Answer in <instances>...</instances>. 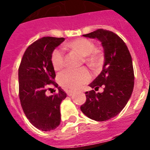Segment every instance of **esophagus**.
Returning <instances> with one entry per match:
<instances>
[{
  "label": "esophagus",
  "mask_w": 150,
  "mask_h": 150,
  "mask_svg": "<svg viewBox=\"0 0 150 150\" xmlns=\"http://www.w3.org/2000/svg\"><path fill=\"white\" fill-rule=\"evenodd\" d=\"M74 91H71V90H67V95H68V96H71V95H73V93H74Z\"/></svg>",
  "instance_id": "esophagus-1"
}]
</instances>
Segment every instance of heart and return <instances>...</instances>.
<instances>
[{
    "instance_id": "obj_1",
    "label": "heart",
    "mask_w": 150,
    "mask_h": 150,
    "mask_svg": "<svg viewBox=\"0 0 150 150\" xmlns=\"http://www.w3.org/2000/svg\"><path fill=\"white\" fill-rule=\"evenodd\" d=\"M68 48L78 52L84 56V62L88 67L95 68L100 64L103 54L100 50L95 48L94 42L86 38H77L69 42ZM65 56L63 50L55 49L51 55V62L54 69L59 71L64 65ZM91 78L90 74L86 68L67 69L60 73L58 81L64 88L76 89L88 81Z\"/></svg>"
}]
</instances>
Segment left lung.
<instances>
[{
	"mask_svg": "<svg viewBox=\"0 0 150 150\" xmlns=\"http://www.w3.org/2000/svg\"><path fill=\"white\" fill-rule=\"evenodd\" d=\"M83 36L97 38L104 48L103 70L88 86L96 91L103 86L104 91H86L80 110L91 120L106 121L119 114L131 98L134 83L132 56L125 43L110 30L98 29Z\"/></svg>",
	"mask_w": 150,
	"mask_h": 150,
	"instance_id": "1",
	"label": "left lung"
}]
</instances>
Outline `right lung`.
<instances>
[{
    "mask_svg": "<svg viewBox=\"0 0 150 150\" xmlns=\"http://www.w3.org/2000/svg\"><path fill=\"white\" fill-rule=\"evenodd\" d=\"M64 40V38L44 37L25 50L18 67V94L21 106L28 120L41 131L59 126L60 104L67 94L61 87L52 95H46L50 86L58 87L51 62L52 52Z\"/></svg>",
    "mask_w": 150,
    "mask_h": 150,
    "instance_id": "1",
    "label": "right lung"
}]
</instances>
